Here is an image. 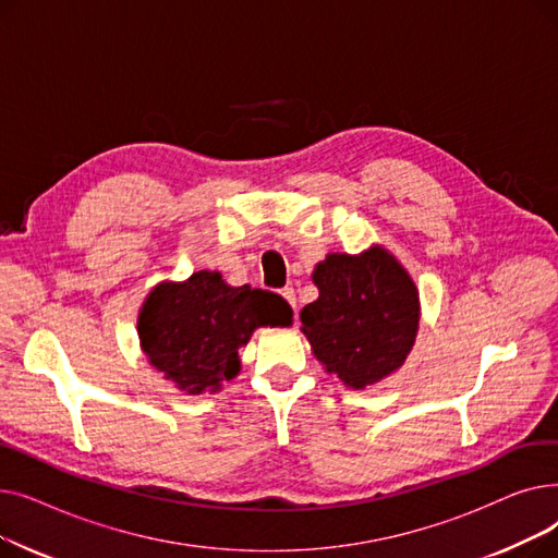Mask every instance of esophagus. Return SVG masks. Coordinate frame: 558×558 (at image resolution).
<instances>
[{"mask_svg":"<svg viewBox=\"0 0 558 558\" xmlns=\"http://www.w3.org/2000/svg\"><path fill=\"white\" fill-rule=\"evenodd\" d=\"M280 296L296 310V291H294V287H284V289H280Z\"/></svg>","mask_w":558,"mask_h":558,"instance_id":"obj_1","label":"esophagus"}]
</instances>
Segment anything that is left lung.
Listing matches in <instances>:
<instances>
[{"label":"left lung","mask_w":558,"mask_h":558,"mask_svg":"<svg viewBox=\"0 0 558 558\" xmlns=\"http://www.w3.org/2000/svg\"><path fill=\"white\" fill-rule=\"evenodd\" d=\"M318 299L301 324L316 360L350 389L398 371L412 350L421 320L418 289L383 246L360 255L330 253L312 274Z\"/></svg>","instance_id":"1"}]
</instances>
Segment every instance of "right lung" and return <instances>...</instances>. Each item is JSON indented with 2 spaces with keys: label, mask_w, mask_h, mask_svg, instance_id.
Listing matches in <instances>:
<instances>
[{
  "label": "right lung",
  "mask_w": 558,
  "mask_h": 558,
  "mask_svg": "<svg viewBox=\"0 0 558 558\" xmlns=\"http://www.w3.org/2000/svg\"><path fill=\"white\" fill-rule=\"evenodd\" d=\"M291 307L274 291L230 287L217 271L160 282L142 303L137 335L144 355L190 396L219 391L240 373V348L259 326H289Z\"/></svg>",
  "instance_id": "add662e5"
}]
</instances>
